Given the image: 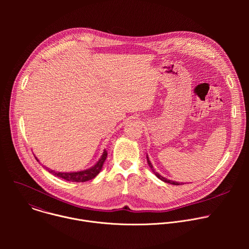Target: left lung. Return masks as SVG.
Wrapping results in <instances>:
<instances>
[{
	"mask_svg": "<svg viewBox=\"0 0 249 249\" xmlns=\"http://www.w3.org/2000/svg\"><path fill=\"white\" fill-rule=\"evenodd\" d=\"M147 160H148V163H149V166L152 168V170L154 171V173L156 174V176L157 177H159V178L160 179V180H162V181H164V182H166V183H170V184H173V185H180V184H182V183H178V182H174V181H171V180H167L166 178H164V177H162L161 175H160L158 172H156L155 171V169L153 168V165H152V163H151V161H150V160H149V158H148V156H147Z\"/></svg>",
	"mask_w": 249,
	"mask_h": 249,
	"instance_id": "1",
	"label": "left lung"
}]
</instances>
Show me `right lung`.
I'll return each instance as SVG.
<instances>
[{
  "label": "right lung",
  "instance_id": "obj_1",
  "mask_svg": "<svg viewBox=\"0 0 249 249\" xmlns=\"http://www.w3.org/2000/svg\"><path fill=\"white\" fill-rule=\"evenodd\" d=\"M106 158H107V152L104 151L101 158L99 159V160L96 162L95 165H93L92 167L87 169V170H83V171H78V172H55L54 170H51L49 168H47V170L52 173L53 175H56L60 178H63L67 181H73V182H86L89 181L99 173V171L102 168L103 162L105 161ZM36 159V158H35ZM37 160V159H36Z\"/></svg>",
  "mask_w": 249,
  "mask_h": 249
}]
</instances>
